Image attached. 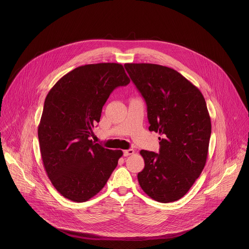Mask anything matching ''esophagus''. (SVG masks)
<instances>
[{
    "label": "esophagus",
    "mask_w": 249,
    "mask_h": 249,
    "mask_svg": "<svg viewBox=\"0 0 249 249\" xmlns=\"http://www.w3.org/2000/svg\"><path fill=\"white\" fill-rule=\"evenodd\" d=\"M133 153H134V149H132V148L124 150V156H129V155H132Z\"/></svg>",
    "instance_id": "1"
}]
</instances>
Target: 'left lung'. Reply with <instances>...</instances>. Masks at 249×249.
Segmentation results:
<instances>
[{"label":"left lung","instance_id":"left-lung-1","mask_svg":"<svg viewBox=\"0 0 249 249\" xmlns=\"http://www.w3.org/2000/svg\"><path fill=\"white\" fill-rule=\"evenodd\" d=\"M124 68L145 101L148 129L159 132V153L140 151L142 191L168 203L184 196L206 164L211 119L197 87L178 71L157 64L126 63Z\"/></svg>","mask_w":249,"mask_h":249}]
</instances>
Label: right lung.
Listing matches in <instances>:
<instances>
[{"instance_id": "1", "label": "right lung", "mask_w": 249, "mask_h": 249, "mask_svg": "<svg viewBox=\"0 0 249 249\" xmlns=\"http://www.w3.org/2000/svg\"><path fill=\"white\" fill-rule=\"evenodd\" d=\"M130 82L122 64L79 66L48 93L38 125L46 173L65 198L84 202L107 184L123 155L90 140L112 91Z\"/></svg>"}]
</instances>
